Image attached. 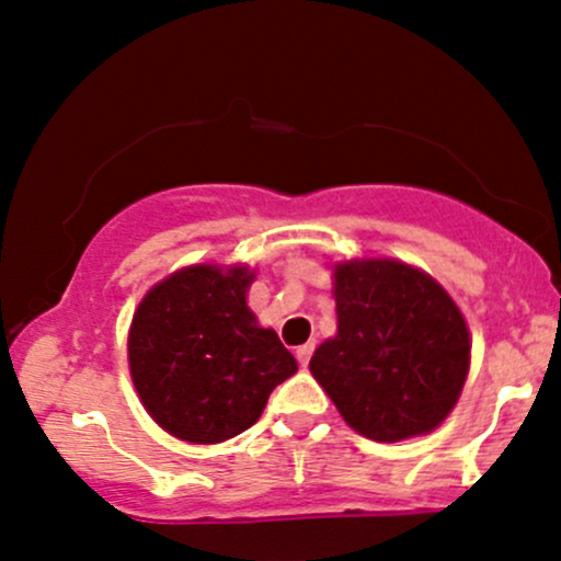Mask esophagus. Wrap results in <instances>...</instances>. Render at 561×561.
<instances>
[{
	"mask_svg": "<svg viewBox=\"0 0 561 561\" xmlns=\"http://www.w3.org/2000/svg\"><path fill=\"white\" fill-rule=\"evenodd\" d=\"M313 343H306V345H300L298 351H295V356H298V362H300V366H308V362H311V353H313Z\"/></svg>",
	"mask_w": 561,
	"mask_h": 561,
	"instance_id": "1",
	"label": "esophagus"
}]
</instances>
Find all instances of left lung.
Here are the masks:
<instances>
[{
  "instance_id": "obj_1",
  "label": "left lung",
  "mask_w": 561,
  "mask_h": 561,
  "mask_svg": "<svg viewBox=\"0 0 561 561\" xmlns=\"http://www.w3.org/2000/svg\"><path fill=\"white\" fill-rule=\"evenodd\" d=\"M337 334L311 375L356 433L396 443L450 414L469 371L465 317L433 276L401 261L334 268Z\"/></svg>"
}]
</instances>
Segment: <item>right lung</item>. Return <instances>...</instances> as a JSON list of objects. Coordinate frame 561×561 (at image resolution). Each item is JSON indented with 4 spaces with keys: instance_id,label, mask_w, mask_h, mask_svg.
<instances>
[{
    "instance_id": "right-lung-1",
    "label": "right lung",
    "mask_w": 561,
    "mask_h": 561,
    "mask_svg": "<svg viewBox=\"0 0 561 561\" xmlns=\"http://www.w3.org/2000/svg\"><path fill=\"white\" fill-rule=\"evenodd\" d=\"M253 274L190 266L139 302L128 366L150 416L190 443H221L259 422L268 396L298 371L274 330L250 313Z\"/></svg>"
}]
</instances>
